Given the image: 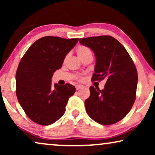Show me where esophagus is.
I'll return each instance as SVG.
<instances>
[{
  "mask_svg": "<svg viewBox=\"0 0 155 155\" xmlns=\"http://www.w3.org/2000/svg\"><path fill=\"white\" fill-rule=\"evenodd\" d=\"M82 87H83V86H82V85H80V84H78V85L75 86V88H76V90H80V89H81V88H82Z\"/></svg>",
  "mask_w": 155,
  "mask_h": 155,
  "instance_id": "obj_1",
  "label": "esophagus"
}]
</instances>
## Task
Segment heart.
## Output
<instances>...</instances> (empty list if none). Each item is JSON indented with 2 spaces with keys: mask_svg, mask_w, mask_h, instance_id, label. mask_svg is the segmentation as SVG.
I'll return each mask as SVG.
<instances>
[{
  "mask_svg": "<svg viewBox=\"0 0 155 155\" xmlns=\"http://www.w3.org/2000/svg\"><path fill=\"white\" fill-rule=\"evenodd\" d=\"M77 54L79 56L80 58H82V57L87 56V55L92 54V52L90 48L87 47L85 46H80L79 47L77 48Z\"/></svg>",
  "mask_w": 155,
  "mask_h": 155,
  "instance_id": "1",
  "label": "heart"
}]
</instances>
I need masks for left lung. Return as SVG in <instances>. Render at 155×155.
I'll list each match as a JSON object with an SVG mask.
<instances>
[{
  "label": "left lung",
  "instance_id": "1",
  "mask_svg": "<svg viewBox=\"0 0 155 155\" xmlns=\"http://www.w3.org/2000/svg\"><path fill=\"white\" fill-rule=\"evenodd\" d=\"M96 58L92 80H106L104 88L90 87L84 101L89 116L101 125H111L130 111L136 97L138 78L136 68L126 48L111 36L80 39Z\"/></svg>",
  "mask_w": 155,
  "mask_h": 155
}]
</instances>
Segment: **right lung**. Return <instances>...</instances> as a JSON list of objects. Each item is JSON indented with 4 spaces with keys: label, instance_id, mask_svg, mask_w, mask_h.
Instances as JSON below:
<instances>
[{
    "label": "right lung",
    "instance_id": "add662e5",
    "mask_svg": "<svg viewBox=\"0 0 155 155\" xmlns=\"http://www.w3.org/2000/svg\"><path fill=\"white\" fill-rule=\"evenodd\" d=\"M78 41V38L44 37L36 41L22 57L15 76L16 95L34 122L48 126L64 114L75 87L71 84L53 85L51 78Z\"/></svg>",
    "mask_w": 155,
    "mask_h": 155
}]
</instances>
